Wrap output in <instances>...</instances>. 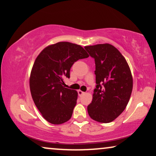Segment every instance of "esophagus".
<instances>
[{
    "label": "esophagus",
    "instance_id": "34e87169",
    "mask_svg": "<svg viewBox=\"0 0 156 156\" xmlns=\"http://www.w3.org/2000/svg\"><path fill=\"white\" fill-rule=\"evenodd\" d=\"M77 93H78V95L80 96H82V95L84 94V92H83L82 91H81V90H78V91H77Z\"/></svg>",
    "mask_w": 156,
    "mask_h": 156
}]
</instances>
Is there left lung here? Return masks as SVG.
Returning <instances> with one entry per match:
<instances>
[{
	"mask_svg": "<svg viewBox=\"0 0 156 156\" xmlns=\"http://www.w3.org/2000/svg\"><path fill=\"white\" fill-rule=\"evenodd\" d=\"M96 65V88L88 105L89 116L99 122L108 123L125 109L132 91L129 67L117 49L108 44L85 46Z\"/></svg>",
	"mask_w": 156,
	"mask_h": 156,
	"instance_id": "left-lung-1",
	"label": "left lung"
}]
</instances>
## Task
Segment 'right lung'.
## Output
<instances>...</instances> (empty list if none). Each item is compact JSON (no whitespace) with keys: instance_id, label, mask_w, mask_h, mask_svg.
Returning a JSON list of instances; mask_svg holds the SVG:
<instances>
[{"instance_id":"right-lung-1","label":"right lung","mask_w":156,"mask_h":156,"mask_svg":"<svg viewBox=\"0 0 156 156\" xmlns=\"http://www.w3.org/2000/svg\"><path fill=\"white\" fill-rule=\"evenodd\" d=\"M89 57L80 45L58 42L44 48L34 63L30 91L36 106L48 122L60 125L68 121L76 104L77 92L65 88L76 61Z\"/></svg>"}]
</instances>
